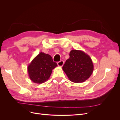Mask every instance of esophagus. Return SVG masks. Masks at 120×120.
<instances>
[{
  "label": "esophagus",
  "instance_id": "34e87169",
  "mask_svg": "<svg viewBox=\"0 0 120 120\" xmlns=\"http://www.w3.org/2000/svg\"><path fill=\"white\" fill-rule=\"evenodd\" d=\"M64 64V61L63 60H61V61H59V62L57 63L58 66L60 67H62L63 66Z\"/></svg>",
  "mask_w": 120,
  "mask_h": 120
}]
</instances>
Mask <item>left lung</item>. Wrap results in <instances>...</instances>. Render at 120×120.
Listing matches in <instances>:
<instances>
[{"mask_svg": "<svg viewBox=\"0 0 120 120\" xmlns=\"http://www.w3.org/2000/svg\"><path fill=\"white\" fill-rule=\"evenodd\" d=\"M94 69L93 61L89 54L77 49L71 50L70 57L63 67L70 81L75 83L87 80L92 75Z\"/></svg>", "mask_w": 120, "mask_h": 120, "instance_id": "left-lung-1", "label": "left lung"}]
</instances>
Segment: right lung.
<instances>
[{"mask_svg": "<svg viewBox=\"0 0 120 120\" xmlns=\"http://www.w3.org/2000/svg\"><path fill=\"white\" fill-rule=\"evenodd\" d=\"M57 66L51 56L41 52L28 65V77L34 83L41 84L48 80L52 70Z\"/></svg>", "mask_w": 120, "mask_h": 120, "instance_id": "1", "label": "right lung"}]
</instances>
